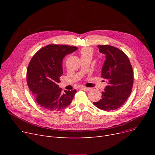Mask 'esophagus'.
Instances as JSON below:
<instances>
[{
    "label": "esophagus",
    "instance_id": "obj_1",
    "mask_svg": "<svg viewBox=\"0 0 155 155\" xmlns=\"http://www.w3.org/2000/svg\"><path fill=\"white\" fill-rule=\"evenodd\" d=\"M81 88L82 89V90L85 91H88L89 90H90V88H88V87H81Z\"/></svg>",
    "mask_w": 155,
    "mask_h": 155
}]
</instances>
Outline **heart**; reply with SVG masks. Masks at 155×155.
Returning <instances> with one entry per match:
<instances>
[{
	"label": "heart",
	"instance_id": "b5f03b06",
	"mask_svg": "<svg viewBox=\"0 0 155 155\" xmlns=\"http://www.w3.org/2000/svg\"><path fill=\"white\" fill-rule=\"evenodd\" d=\"M80 53H81V55H82V56H87V55L92 56V50L91 48L85 47V48H83L82 50H81Z\"/></svg>",
	"mask_w": 155,
	"mask_h": 155
}]
</instances>
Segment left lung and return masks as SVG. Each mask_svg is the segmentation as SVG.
Here are the masks:
<instances>
[{
    "mask_svg": "<svg viewBox=\"0 0 155 155\" xmlns=\"http://www.w3.org/2000/svg\"><path fill=\"white\" fill-rule=\"evenodd\" d=\"M100 53L105 54L101 77L108 85L102 92V99L94 102L103 110H116L123 105L132 91L133 71L127 55L110 45H98Z\"/></svg>",
    "mask_w": 155,
    "mask_h": 155,
    "instance_id": "obj_1",
    "label": "left lung"
}]
</instances>
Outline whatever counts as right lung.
<instances>
[{"label":"right lung","instance_id":"add662e5","mask_svg":"<svg viewBox=\"0 0 155 155\" xmlns=\"http://www.w3.org/2000/svg\"><path fill=\"white\" fill-rule=\"evenodd\" d=\"M77 50L75 46L49 45L39 50L29 62L28 85L38 105L45 110L58 111L71 102L77 91L63 92L58 84L63 75V59Z\"/></svg>","mask_w":155,"mask_h":155}]
</instances>
